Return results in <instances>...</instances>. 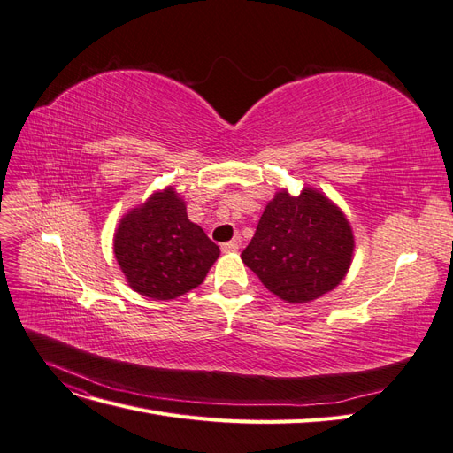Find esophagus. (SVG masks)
I'll return each mask as SVG.
<instances>
[{"label":"esophagus","instance_id":"34e87169","mask_svg":"<svg viewBox=\"0 0 453 453\" xmlns=\"http://www.w3.org/2000/svg\"><path fill=\"white\" fill-rule=\"evenodd\" d=\"M221 250H223V253H236L240 250V236H236L234 240L223 243Z\"/></svg>","mask_w":453,"mask_h":453}]
</instances>
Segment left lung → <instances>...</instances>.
Wrapping results in <instances>:
<instances>
[{
	"instance_id": "8db88e82",
	"label": "left lung",
	"mask_w": 453,
	"mask_h": 453,
	"mask_svg": "<svg viewBox=\"0 0 453 453\" xmlns=\"http://www.w3.org/2000/svg\"><path fill=\"white\" fill-rule=\"evenodd\" d=\"M353 250L351 225L333 200L313 187L298 196L281 188L266 203L242 260L270 293L304 304L340 285Z\"/></svg>"
}]
</instances>
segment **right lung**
I'll list each match as a JSON object with an SVG mask.
<instances>
[{
  "label": "right lung",
  "mask_w": 453,
  "mask_h": 453,
  "mask_svg": "<svg viewBox=\"0 0 453 453\" xmlns=\"http://www.w3.org/2000/svg\"><path fill=\"white\" fill-rule=\"evenodd\" d=\"M113 253L135 293L172 300L196 289L221 251L188 221L180 193L166 187L122 215Z\"/></svg>",
  "instance_id": "1"
}]
</instances>
